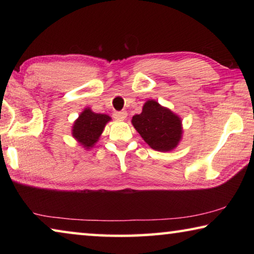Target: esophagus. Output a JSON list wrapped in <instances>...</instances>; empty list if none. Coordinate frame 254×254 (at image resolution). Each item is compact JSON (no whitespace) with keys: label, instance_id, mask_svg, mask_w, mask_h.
Listing matches in <instances>:
<instances>
[{"label":"esophagus","instance_id":"34e87169","mask_svg":"<svg viewBox=\"0 0 254 254\" xmlns=\"http://www.w3.org/2000/svg\"><path fill=\"white\" fill-rule=\"evenodd\" d=\"M127 113L126 111H115L113 113L114 119H117V120H124L127 118Z\"/></svg>","mask_w":254,"mask_h":254}]
</instances>
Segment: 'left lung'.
<instances>
[{"label":"left lung","instance_id":"obj_1","mask_svg":"<svg viewBox=\"0 0 254 254\" xmlns=\"http://www.w3.org/2000/svg\"><path fill=\"white\" fill-rule=\"evenodd\" d=\"M132 124L143 140L157 151H170L182 139V121L156 101H148L142 113L132 118Z\"/></svg>","mask_w":254,"mask_h":254}]
</instances>
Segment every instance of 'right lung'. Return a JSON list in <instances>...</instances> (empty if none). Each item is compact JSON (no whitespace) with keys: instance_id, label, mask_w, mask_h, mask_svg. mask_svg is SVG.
<instances>
[{"instance_id":"add662e5","label":"right lung","mask_w":254,"mask_h":254,"mask_svg":"<svg viewBox=\"0 0 254 254\" xmlns=\"http://www.w3.org/2000/svg\"><path fill=\"white\" fill-rule=\"evenodd\" d=\"M110 120L109 115L94 113L89 109H86L72 127V135L85 148H91L98 140L104 130L105 124Z\"/></svg>"}]
</instances>
